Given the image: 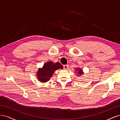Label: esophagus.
Listing matches in <instances>:
<instances>
[{
    "instance_id": "esophagus-1",
    "label": "esophagus",
    "mask_w": 120,
    "mask_h": 120,
    "mask_svg": "<svg viewBox=\"0 0 120 120\" xmlns=\"http://www.w3.org/2000/svg\"><path fill=\"white\" fill-rule=\"evenodd\" d=\"M68 68V64L64 65V70H67Z\"/></svg>"
}]
</instances>
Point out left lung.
<instances>
[{
  "mask_svg": "<svg viewBox=\"0 0 120 120\" xmlns=\"http://www.w3.org/2000/svg\"><path fill=\"white\" fill-rule=\"evenodd\" d=\"M75 71H77V73L78 74V75H77L78 76H81L82 75H83V72L82 71V69L81 68H75Z\"/></svg>",
  "mask_w": 120,
  "mask_h": 120,
  "instance_id": "1",
  "label": "left lung"
}]
</instances>
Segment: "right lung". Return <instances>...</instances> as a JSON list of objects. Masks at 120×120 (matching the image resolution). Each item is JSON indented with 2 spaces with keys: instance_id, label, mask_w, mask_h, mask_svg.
Instances as JSON below:
<instances>
[{
  "instance_id": "right-lung-1",
  "label": "right lung",
  "mask_w": 120,
  "mask_h": 120,
  "mask_svg": "<svg viewBox=\"0 0 120 120\" xmlns=\"http://www.w3.org/2000/svg\"><path fill=\"white\" fill-rule=\"evenodd\" d=\"M63 68V66L59 62L54 63L52 61H48L41 68H38L37 72V78L41 82H46L49 80L56 70Z\"/></svg>"
}]
</instances>
